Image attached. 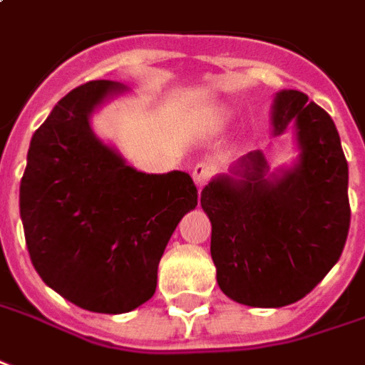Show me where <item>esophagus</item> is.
<instances>
[{
  "instance_id": "obj_1",
  "label": "esophagus",
  "mask_w": 365,
  "mask_h": 365,
  "mask_svg": "<svg viewBox=\"0 0 365 365\" xmlns=\"http://www.w3.org/2000/svg\"><path fill=\"white\" fill-rule=\"evenodd\" d=\"M215 175V166L211 163H199V165L192 168V180H195V185L197 187H202L209 178Z\"/></svg>"
}]
</instances>
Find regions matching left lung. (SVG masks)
<instances>
[{"mask_svg": "<svg viewBox=\"0 0 365 365\" xmlns=\"http://www.w3.org/2000/svg\"><path fill=\"white\" fill-rule=\"evenodd\" d=\"M271 124L273 136L293 126V165L271 173L263 150H253L200 192L212 225L217 283L249 307H283L305 297L337 263L351 215L348 160L331 116L299 90H281Z\"/></svg>", "mask_w": 365, "mask_h": 365, "instance_id": "1", "label": "left lung"}]
</instances>
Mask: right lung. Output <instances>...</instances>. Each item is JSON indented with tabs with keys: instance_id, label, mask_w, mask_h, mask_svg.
<instances>
[{
	"instance_id": "1",
	"label": "right lung",
	"mask_w": 365,
	"mask_h": 365,
	"mask_svg": "<svg viewBox=\"0 0 365 365\" xmlns=\"http://www.w3.org/2000/svg\"><path fill=\"white\" fill-rule=\"evenodd\" d=\"M124 92L96 80L66 94L34 132L19 185L41 281L94 314H126L153 297L160 257L199 200L188 173H140L94 134L92 114Z\"/></svg>"
}]
</instances>
